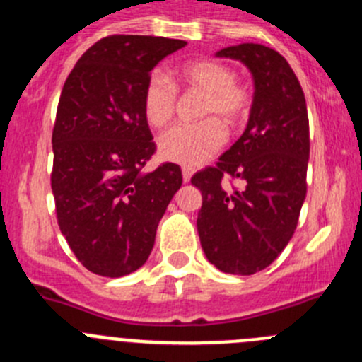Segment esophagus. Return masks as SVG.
Here are the masks:
<instances>
[{"label":"esophagus","instance_id":"esophagus-1","mask_svg":"<svg viewBox=\"0 0 362 362\" xmlns=\"http://www.w3.org/2000/svg\"><path fill=\"white\" fill-rule=\"evenodd\" d=\"M183 181L185 183H188V181H190V177H192V174H194V170H192V168H188V167H183Z\"/></svg>","mask_w":362,"mask_h":362}]
</instances>
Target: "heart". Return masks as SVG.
Returning a JSON list of instances; mask_svg holds the SVG:
<instances>
[{"label": "heart", "mask_w": 362, "mask_h": 362, "mask_svg": "<svg viewBox=\"0 0 362 362\" xmlns=\"http://www.w3.org/2000/svg\"><path fill=\"white\" fill-rule=\"evenodd\" d=\"M179 86L204 93L199 115L217 116L224 124L235 125L247 112L250 97L237 82L228 64L214 59H199L175 69ZM177 109V91L163 73H152L141 95V111L151 127L163 129ZM217 118L181 124L165 132L158 141L159 156L165 161L195 168L214 158L226 141V131Z\"/></svg>", "instance_id": "heart-1"}]
</instances>
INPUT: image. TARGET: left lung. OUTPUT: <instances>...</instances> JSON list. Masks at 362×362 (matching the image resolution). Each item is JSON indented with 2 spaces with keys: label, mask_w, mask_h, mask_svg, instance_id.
Instances as JSON below:
<instances>
[{
  "label": "left lung",
  "mask_w": 362,
  "mask_h": 362,
  "mask_svg": "<svg viewBox=\"0 0 362 362\" xmlns=\"http://www.w3.org/2000/svg\"><path fill=\"white\" fill-rule=\"evenodd\" d=\"M215 55L246 66L255 93L246 131L215 167L192 177L203 194L197 231L217 269L255 274L276 260L296 230L307 195V104L289 62L276 49L244 42ZM224 177L239 187L224 185Z\"/></svg>",
  "instance_id": "left-lung-1"
}]
</instances>
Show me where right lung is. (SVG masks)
I'll list each match as a JSON object with an SVG mask.
<instances>
[{
	"label": "right lung",
	"mask_w": 362,
	"mask_h": 362,
	"mask_svg": "<svg viewBox=\"0 0 362 362\" xmlns=\"http://www.w3.org/2000/svg\"><path fill=\"white\" fill-rule=\"evenodd\" d=\"M185 41L109 35L77 61L53 125L52 192L59 228L86 269L107 278L147 262L156 230L183 183L163 163L141 172L156 144L141 111L151 71Z\"/></svg>",
	"instance_id": "1"
}]
</instances>
